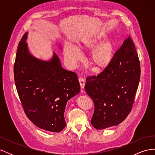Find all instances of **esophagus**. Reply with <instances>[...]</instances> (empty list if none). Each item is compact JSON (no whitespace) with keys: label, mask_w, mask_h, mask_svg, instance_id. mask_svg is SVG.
Segmentation results:
<instances>
[{"label":"esophagus","mask_w":155,"mask_h":155,"mask_svg":"<svg viewBox=\"0 0 155 155\" xmlns=\"http://www.w3.org/2000/svg\"><path fill=\"white\" fill-rule=\"evenodd\" d=\"M79 83H80L81 88H83L84 87H85V79H84L83 78L80 77L79 78Z\"/></svg>","instance_id":"obj_1"}]
</instances>
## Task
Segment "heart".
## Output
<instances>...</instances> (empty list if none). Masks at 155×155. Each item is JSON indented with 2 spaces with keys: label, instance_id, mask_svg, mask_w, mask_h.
Returning <instances> with one entry per match:
<instances>
[{
  "label": "heart",
  "instance_id": "b5f03b06",
  "mask_svg": "<svg viewBox=\"0 0 155 155\" xmlns=\"http://www.w3.org/2000/svg\"><path fill=\"white\" fill-rule=\"evenodd\" d=\"M104 37L98 35L92 37L83 39L79 44L81 50H93L91 58V63L96 70H101L106 68L111 61L113 55V46L110 41L105 42ZM64 58L71 65H75L80 59L78 50L71 45H67L64 50Z\"/></svg>",
  "mask_w": 155,
  "mask_h": 155
}]
</instances>
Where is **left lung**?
<instances>
[{"instance_id": "8db88e82", "label": "left lung", "mask_w": 155, "mask_h": 155, "mask_svg": "<svg viewBox=\"0 0 155 155\" xmlns=\"http://www.w3.org/2000/svg\"><path fill=\"white\" fill-rule=\"evenodd\" d=\"M140 78L138 55L129 37L104 71L86 79L85 91L94 104V127L104 129L125 120L132 109Z\"/></svg>"}]
</instances>
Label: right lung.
<instances>
[{
  "mask_svg": "<svg viewBox=\"0 0 155 155\" xmlns=\"http://www.w3.org/2000/svg\"><path fill=\"white\" fill-rule=\"evenodd\" d=\"M28 33L18 43L14 63V79L26 116L38 127L58 133L66 125L67 101L78 94L77 74L61 67L54 53L48 61L32 56L26 43Z\"/></svg>",
  "mask_w": 155,
  "mask_h": 155,
  "instance_id": "1",
  "label": "right lung"
}]
</instances>
